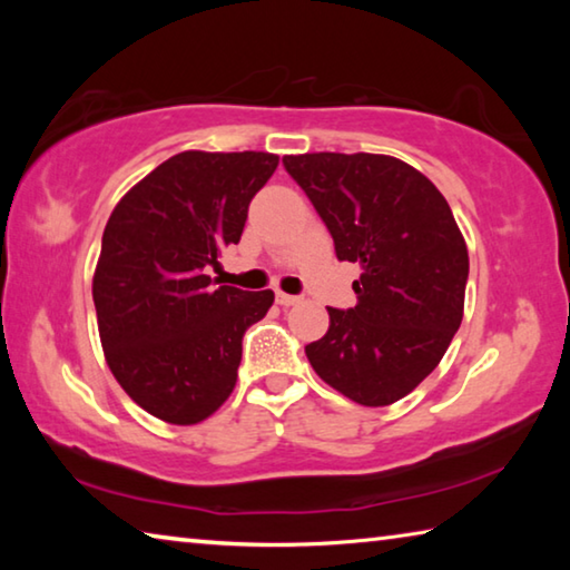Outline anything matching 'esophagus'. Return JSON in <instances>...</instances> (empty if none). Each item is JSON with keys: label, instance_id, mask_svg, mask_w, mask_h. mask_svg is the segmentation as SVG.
I'll list each match as a JSON object with an SVG mask.
<instances>
[{"label": "esophagus", "instance_id": "obj_1", "mask_svg": "<svg viewBox=\"0 0 570 570\" xmlns=\"http://www.w3.org/2000/svg\"><path fill=\"white\" fill-rule=\"evenodd\" d=\"M298 302H302V298H298V296L284 294V292H278V294H276V304H278V306H296Z\"/></svg>", "mask_w": 570, "mask_h": 570}]
</instances>
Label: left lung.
<instances>
[{"label": "left lung", "instance_id": "obj_1", "mask_svg": "<svg viewBox=\"0 0 570 570\" xmlns=\"http://www.w3.org/2000/svg\"><path fill=\"white\" fill-rule=\"evenodd\" d=\"M330 228L340 262L360 264L356 306L326 308L306 344L314 372L364 407L402 400L435 370L465 308L468 246L448 200L417 168L374 153L284 156Z\"/></svg>", "mask_w": 570, "mask_h": 570}]
</instances>
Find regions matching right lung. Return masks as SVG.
Wrapping results in <instances>:
<instances>
[{
	"mask_svg": "<svg viewBox=\"0 0 570 570\" xmlns=\"http://www.w3.org/2000/svg\"><path fill=\"white\" fill-rule=\"evenodd\" d=\"M274 153L186 150L125 193L102 234L92 302L105 360L128 397L170 424L210 417L236 387L240 340L274 292L214 286Z\"/></svg>",
	"mask_w": 570,
	"mask_h": 570,
	"instance_id": "obj_1",
	"label": "right lung"
}]
</instances>
